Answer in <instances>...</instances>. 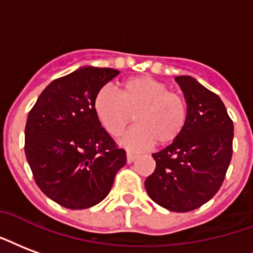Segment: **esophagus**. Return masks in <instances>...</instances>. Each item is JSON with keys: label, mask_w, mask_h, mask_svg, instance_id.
<instances>
[{"label": "esophagus", "mask_w": 253, "mask_h": 253, "mask_svg": "<svg viewBox=\"0 0 253 253\" xmlns=\"http://www.w3.org/2000/svg\"><path fill=\"white\" fill-rule=\"evenodd\" d=\"M127 162H128V164H131V162H134V161H135V158H136V154H132V153H127Z\"/></svg>", "instance_id": "obj_1"}]
</instances>
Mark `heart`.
I'll return each instance as SVG.
<instances>
[{"mask_svg":"<svg viewBox=\"0 0 253 253\" xmlns=\"http://www.w3.org/2000/svg\"><path fill=\"white\" fill-rule=\"evenodd\" d=\"M93 110L103 128L119 136L132 121V127L119 143L139 151L154 142L169 145L182 132L186 122V104L181 95L150 76H134L121 84L119 93L103 87L93 99Z\"/></svg>","mask_w":253,"mask_h":253,"instance_id":"obj_1","label":"heart"}]
</instances>
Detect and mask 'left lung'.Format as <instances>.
Instances as JSON below:
<instances>
[{"label": "left lung", "instance_id": "obj_1", "mask_svg": "<svg viewBox=\"0 0 253 253\" xmlns=\"http://www.w3.org/2000/svg\"><path fill=\"white\" fill-rule=\"evenodd\" d=\"M175 82L186 100V122L171 145L153 154L145 181L150 198L171 212H190L217 193L232 158L233 122L216 93L192 76Z\"/></svg>", "mask_w": 253, "mask_h": 253}]
</instances>
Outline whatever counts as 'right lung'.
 Instances as JSON below:
<instances>
[{
    "mask_svg": "<svg viewBox=\"0 0 253 253\" xmlns=\"http://www.w3.org/2000/svg\"><path fill=\"white\" fill-rule=\"evenodd\" d=\"M119 71L80 67L41 92L25 126V155L37 186L68 209L106 198L126 151L115 146L93 110V99Z\"/></svg>",
    "mask_w": 253,
    "mask_h": 253,
    "instance_id": "right-lung-1",
    "label": "right lung"
}]
</instances>
